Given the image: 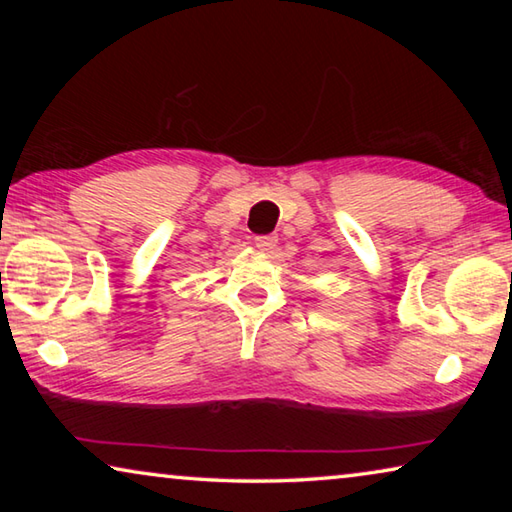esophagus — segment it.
<instances>
[{
    "label": "esophagus",
    "mask_w": 512,
    "mask_h": 512,
    "mask_svg": "<svg viewBox=\"0 0 512 512\" xmlns=\"http://www.w3.org/2000/svg\"><path fill=\"white\" fill-rule=\"evenodd\" d=\"M255 246L259 250H264V253H273V250L277 248V237H273V235H259V237H255Z\"/></svg>",
    "instance_id": "34e87169"
}]
</instances>
